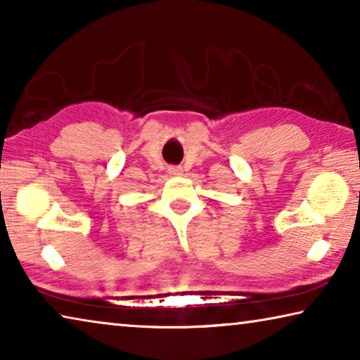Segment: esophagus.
<instances>
[{
    "instance_id": "obj_1",
    "label": "esophagus",
    "mask_w": 360,
    "mask_h": 360,
    "mask_svg": "<svg viewBox=\"0 0 360 360\" xmlns=\"http://www.w3.org/2000/svg\"><path fill=\"white\" fill-rule=\"evenodd\" d=\"M182 173V168L181 167H172L169 168V174H181Z\"/></svg>"
}]
</instances>
